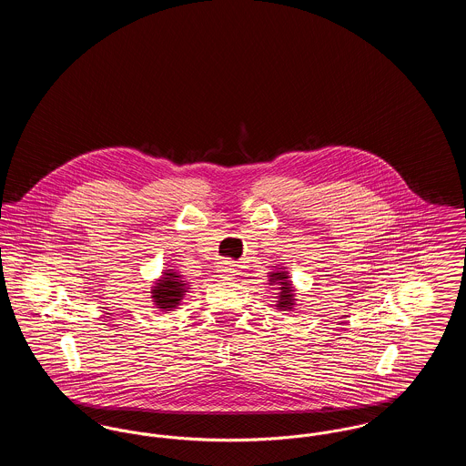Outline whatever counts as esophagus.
Segmentation results:
<instances>
[{"mask_svg":"<svg viewBox=\"0 0 466 466\" xmlns=\"http://www.w3.org/2000/svg\"><path fill=\"white\" fill-rule=\"evenodd\" d=\"M220 272H222L223 278L230 279V278H234V276H236V266H234V264H230V262H223Z\"/></svg>","mask_w":466,"mask_h":466,"instance_id":"34e87169","label":"esophagus"}]
</instances>
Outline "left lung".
<instances>
[{
    "instance_id": "8db88e82",
    "label": "left lung",
    "mask_w": 466,
    "mask_h": 466,
    "mask_svg": "<svg viewBox=\"0 0 466 466\" xmlns=\"http://www.w3.org/2000/svg\"><path fill=\"white\" fill-rule=\"evenodd\" d=\"M270 278V285H278L279 293H278V304L276 308L279 310H289L295 306V295H293V287L289 279V272L279 267L278 270L268 274Z\"/></svg>"
}]
</instances>
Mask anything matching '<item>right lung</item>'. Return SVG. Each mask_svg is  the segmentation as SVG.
Wrapping results in <instances>:
<instances>
[{
  "mask_svg": "<svg viewBox=\"0 0 466 466\" xmlns=\"http://www.w3.org/2000/svg\"><path fill=\"white\" fill-rule=\"evenodd\" d=\"M187 289V283L181 281V278L177 272L167 270L164 276L156 283L152 289V299L156 302L157 308L162 310L177 309V304L181 302L183 295Z\"/></svg>",
  "mask_w": 466,
  "mask_h": 466,
  "instance_id": "right-lung-1",
  "label": "right lung"
}]
</instances>
